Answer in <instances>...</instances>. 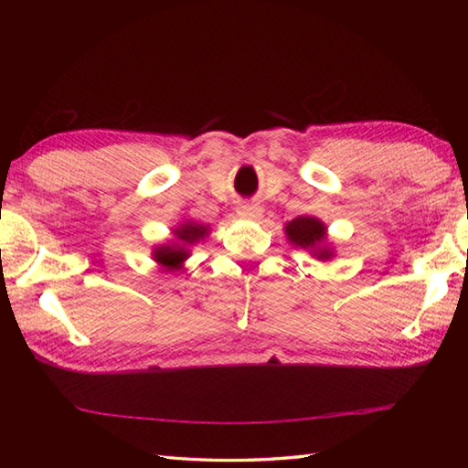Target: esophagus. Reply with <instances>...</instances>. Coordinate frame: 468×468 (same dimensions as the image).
<instances>
[{"label":"esophagus","mask_w":468,"mask_h":468,"mask_svg":"<svg viewBox=\"0 0 468 468\" xmlns=\"http://www.w3.org/2000/svg\"><path fill=\"white\" fill-rule=\"evenodd\" d=\"M237 215L243 217V218H253V221H257V218H261L263 208L257 203L247 201V203H241L239 208H237Z\"/></svg>","instance_id":"34e87169"}]
</instances>
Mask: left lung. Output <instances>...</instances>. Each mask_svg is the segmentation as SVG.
Masks as SVG:
<instances>
[{
	"label": "left lung",
	"mask_w": 468,
	"mask_h": 468,
	"mask_svg": "<svg viewBox=\"0 0 468 468\" xmlns=\"http://www.w3.org/2000/svg\"><path fill=\"white\" fill-rule=\"evenodd\" d=\"M285 233L295 245L303 247V250H307V247L320 245L325 239L324 223L317 221V218H314V217L293 218L292 223H287ZM320 257H324L325 260V257H330V251H320Z\"/></svg>",
	"instance_id": "1"
}]
</instances>
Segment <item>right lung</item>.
Segmentation results:
<instances>
[{
    "label": "right lung",
    "mask_w": 468,
    "mask_h": 468,
    "mask_svg": "<svg viewBox=\"0 0 468 468\" xmlns=\"http://www.w3.org/2000/svg\"><path fill=\"white\" fill-rule=\"evenodd\" d=\"M175 235H176L178 241L191 245L198 239H203V237L207 235V227L198 225V223H185V225H181V229H176ZM183 243L181 245L175 243V245L156 247V250H154L156 261L165 265L166 270H176V267H181L183 260H186V250L183 247Z\"/></svg>",
    "instance_id": "obj_1"
}]
</instances>
